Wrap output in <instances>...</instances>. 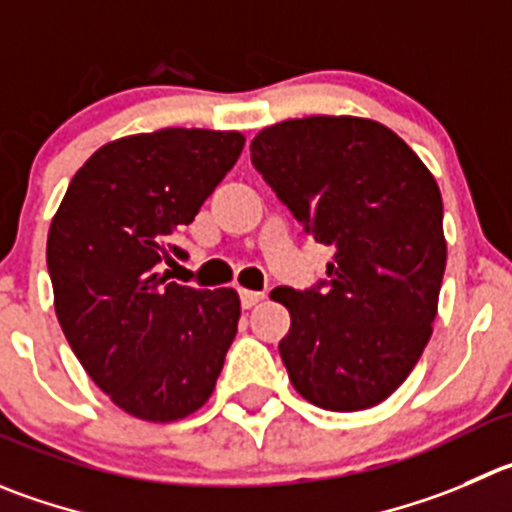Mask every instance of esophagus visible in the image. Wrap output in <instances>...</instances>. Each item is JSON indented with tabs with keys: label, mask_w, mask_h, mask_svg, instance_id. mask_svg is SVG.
<instances>
[{
	"label": "esophagus",
	"mask_w": 512,
	"mask_h": 512,
	"mask_svg": "<svg viewBox=\"0 0 512 512\" xmlns=\"http://www.w3.org/2000/svg\"><path fill=\"white\" fill-rule=\"evenodd\" d=\"M266 299L264 291H251V289H241V304L243 309H253L256 304H261V301Z\"/></svg>",
	"instance_id": "34e87169"
}]
</instances>
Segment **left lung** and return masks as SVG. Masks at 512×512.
I'll list each match as a JSON object with an SVG mask.
<instances>
[{"mask_svg":"<svg viewBox=\"0 0 512 512\" xmlns=\"http://www.w3.org/2000/svg\"><path fill=\"white\" fill-rule=\"evenodd\" d=\"M251 163L334 248L324 294L271 291L291 314L279 344L291 384L321 410L379 405L432 337L447 264L435 175L387 125L354 115L269 125L251 140Z\"/></svg>","mask_w":512,"mask_h":512,"instance_id":"left-lung-1","label":"left lung"}]
</instances>
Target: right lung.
<instances>
[{"label":"right lung","instance_id":"right-lung-1","mask_svg":"<svg viewBox=\"0 0 512 512\" xmlns=\"http://www.w3.org/2000/svg\"><path fill=\"white\" fill-rule=\"evenodd\" d=\"M238 130L163 128L105 143L67 186L47 233L55 311L113 405L145 422L193 415L238 332L236 289L160 274L173 243L241 155ZM175 264V261H173Z\"/></svg>","mask_w":512,"mask_h":512}]
</instances>
